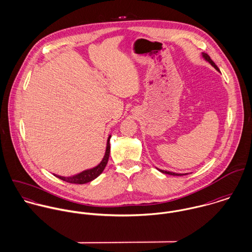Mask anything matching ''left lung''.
Returning <instances> with one entry per match:
<instances>
[{
    "label": "left lung",
    "instance_id": "left-lung-1",
    "mask_svg": "<svg viewBox=\"0 0 252 252\" xmlns=\"http://www.w3.org/2000/svg\"><path fill=\"white\" fill-rule=\"evenodd\" d=\"M203 57H204L213 67H215L216 70H217V71L219 72V69L217 68V66L215 64V62L211 59V57H210L207 53H203ZM157 170L160 171V172L163 173V174H167V175H171V176H184V175H186V174H176V173H172V172H167V171H163V170H160V169H157Z\"/></svg>",
    "mask_w": 252,
    "mask_h": 252
}]
</instances>
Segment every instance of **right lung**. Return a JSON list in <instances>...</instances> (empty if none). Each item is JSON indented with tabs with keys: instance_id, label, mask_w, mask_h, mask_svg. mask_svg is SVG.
<instances>
[{
	"instance_id": "1",
	"label": "right lung",
	"mask_w": 252,
	"mask_h": 252,
	"mask_svg": "<svg viewBox=\"0 0 252 252\" xmlns=\"http://www.w3.org/2000/svg\"><path fill=\"white\" fill-rule=\"evenodd\" d=\"M111 136H109L108 139V143H107V149H106V153H105V156L103 158V160L101 161V163L96 166L95 168L93 169H90V170H86V171H83L81 172L80 174H77L73 177H60V176H56L58 179L60 180H64V181H67L69 183H75V184H83V183H87L89 181H92L93 180H95L96 178H98L102 173L103 171L105 170L107 164H108V157H109V151H110V145H109V139H110Z\"/></svg>"
}]
</instances>
